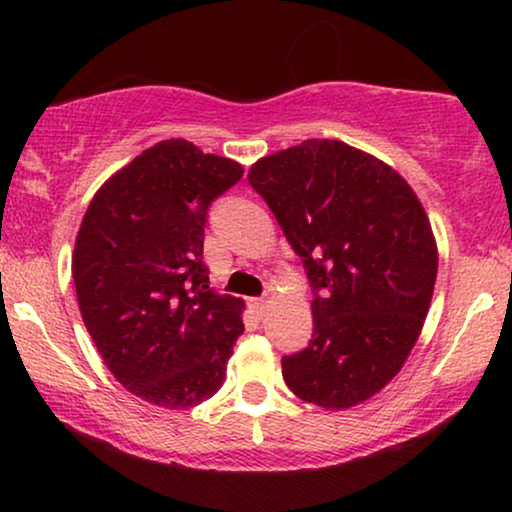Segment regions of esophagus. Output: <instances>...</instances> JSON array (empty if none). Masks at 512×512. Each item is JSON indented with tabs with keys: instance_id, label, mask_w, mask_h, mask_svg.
Masks as SVG:
<instances>
[{
	"instance_id": "esophagus-1",
	"label": "esophagus",
	"mask_w": 512,
	"mask_h": 512,
	"mask_svg": "<svg viewBox=\"0 0 512 512\" xmlns=\"http://www.w3.org/2000/svg\"><path fill=\"white\" fill-rule=\"evenodd\" d=\"M249 305H251V310H254V312L258 314V317H263L265 310H268L270 300H268V298H254Z\"/></svg>"
}]
</instances>
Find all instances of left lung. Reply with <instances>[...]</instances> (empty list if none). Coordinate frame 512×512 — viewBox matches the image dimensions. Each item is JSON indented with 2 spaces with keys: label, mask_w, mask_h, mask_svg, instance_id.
I'll use <instances>...</instances> for the list:
<instances>
[{
  "label": "left lung",
  "mask_w": 512,
  "mask_h": 512,
  "mask_svg": "<svg viewBox=\"0 0 512 512\" xmlns=\"http://www.w3.org/2000/svg\"><path fill=\"white\" fill-rule=\"evenodd\" d=\"M249 184L314 291L312 340L282 359L286 387L326 410L368 401L403 368L431 305L438 249L422 202L394 167L338 139L261 158Z\"/></svg>",
  "instance_id": "left-lung-1"
}]
</instances>
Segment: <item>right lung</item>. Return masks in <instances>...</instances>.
Wrapping results in <instances>:
<instances>
[{
    "instance_id": "1",
    "label": "right lung",
    "mask_w": 512,
    "mask_h": 512,
    "mask_svg": "<svg viewBox=\"0 0 512 512\" xmlns=\"http://www.w3.org/2000/svg\"><path fill=\"white\" fill-rule=\"evenodd\" d=\"M244 174L165 139L104 181L76 235L79 310L111 375L170 410L212 398L244 333V300L209 289L207 209Z\"/></svg>"
}]
</instances>
